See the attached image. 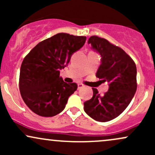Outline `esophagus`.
Returning <instances> with one entry per match:
<instances>
[{"instance_id": "obj_1", "label": "esophagus", "mask_w": 155, "mask_h": 155, "mask_svg": "<svg viewBox=\"0 0 155 155\" xmlns=\"http://www.w3.org/2000/svg\"><path fill=\"white\" fill-rule=\"evenodd\" d=\"M77 86H78V90H79V89L84 87V84H81V83L78 84Z\"/></svg>"}]
</instances>
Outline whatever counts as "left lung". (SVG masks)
<instances>
[{"label": "left lung", "mask_w": 155, "mask_h": 155, "mask_svg": "<svg viewBox=\"0 0 155 155\" xmlns=\"http://www.w3.org/2000/svg\"><path fill=\"white\" fill-rule=\"evenodd\" d=\"M87 43L101 56L96 76L108 82V90L101 95L92 88L93 96L84 103V110L93 120L108 122L124 111L136 93V64L123 49L106 39L91 36Z\"/></svg>", "instance_id": "1"}]
</instances>
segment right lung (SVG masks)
Wrapping results in <instances>:
<instances>
[{"mask_svg": "<svg viewBox=\"0 0 155 155\" xmlns=\"http://www.w3.org/2000/svg\"><path fill=\"white\" fill-rule=\"evenodd\" d=\"M86 39L58 33L38 43L25 58L20 68L19 90L32 111L41 117H53L63 111L77 84L65 82L60 77V70L67 66Z\"/></svg>", "mask_w": 155, "mask_h": 155, "instance_id": "1", "label": "right lung"}]
</instances>
